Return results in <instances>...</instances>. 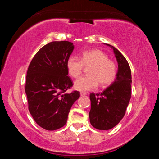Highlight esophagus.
Returning a JSON list of instances; mask_svg holds the SVG:
<instances>
[{
    "label": "esophagus",
    "instance_id": "esophagus-1",
    "mask_svg": "<svg viewBox=\"0 0 159 159\" xmlns=\"http://www.w3.org/2000/svg\"><path fill=\"white\" fill-rule=\"evenodd\" d=\"M86 95H87V93H85V92H81V93H80V95H81V96H85Z\"/></svg>",
    "mask_w": 159,
    "mask_h": 159
}]
</instances>
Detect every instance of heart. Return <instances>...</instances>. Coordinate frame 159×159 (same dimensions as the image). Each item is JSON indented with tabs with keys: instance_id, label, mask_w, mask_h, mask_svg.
Segmentation results:
<instances>
[{
	"instance_id": "heart-1",
	"label": "heart",
	"mask_w": 159,
	"mask_h": 159,
	"mask_svg": "<svg viewBox=\"0 0 159 159\" xmlns=\"http://www.w3.org/2000/svg\"><path fill=\"white\" fill-rule=\"evenodd\" d=\"M66 69L73 78L81 74L83 67L90 66L88 76L80 77L74 83L75 89L79 91H89L98 87H105L114 81L117 74L114 61L109 60L108 55L100 50L95 49L83 52L80 58L70 56L66 61Z\"/></svg>"
}]
</instances>
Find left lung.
<instances>
[{
  "label": "left lung",
  "mask_w": 159,
  "mask_h": 159,
  "mask_svg": "<svg viewBox=\"0 0 159 159\" xmlns=\"http://www.w3.org/2000/svg\"><path fill=\"white\" fill-rule=\"evenodd\" d=\"M106 45L112 48L116 58V77L102 93L90 95V122L94 128L102 130H110L120 121L131 98L132 77L129 64L116 48Z\"/></svg>",
  "instance_id": "left-lung-1"
}]
</instances>
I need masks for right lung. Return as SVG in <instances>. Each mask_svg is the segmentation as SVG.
Masks as SVG:
<instances>
[{
    "label": "right lung",
    "mask_w": 159,
    "mask_h": 159,
    "mask_svg": "<svg viewBox=\"0 0 159 159\" xmlns=\"http://www.w3.org/2000/svg\"><path fill=\"white\" fill-rule=\"evenodd\" d=\"M74 49L71 42H50L38 51L29 66L25 86L29 110L45 130L63 127L80 97L79 91L65 93L73 85L66 64Z\"/></svg>",
    "instance_id": "add662e5"
}]
</instances>
